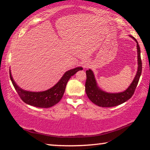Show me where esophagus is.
<instances>
[{
  "instance_id": "1",
  "label": "esophagus",
  "mask_w": 150,
  "mask_h": 150,
  "mask_svg": "<svg viewBox=\"0 0 150 150\" xmlns=\"http://www.w3.org/2000/svg\"><path fill=\"white\" fill-rule=\"evenodd\" d=\"M83 68H86V67H88V65L87 64V63H83Z\"/></svg>"
}]
</instances>
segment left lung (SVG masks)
I'll return each mask as SVG.
<instances>
[{
    "label": "left lung",
    "instance_id": "8db88e82",
    "mask_svg": "<svg viewBox=\"0 0 150 150\" xmlns=\"http://www.w3.org/2000/svg\"><path fill=\"white\" fill-rule=\"evenodd\" d=\"M133 38L137 44V52H138V71L134 77L132 83H131L129 87L123 92L118 93H110L100 89L97 85L95 75L93 71L88 69L86 71L87 75V80L85 83V91L88 98L91 102L95 104L98 106L102 107H112V106L121 105L132 96L134 91L138 85V81L140 77L142 69V59L140 56V48L136 39L133 36L130 35Z\"/></svg>",
    "mask_w": 150,
    "mask_h": 150
}]
</instances>
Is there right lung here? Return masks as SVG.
I'll use <instances>...</instances> for the list:
<instances>
[{
  "mask_svg": "<svg viewBox=\"0 0 150 150\" xmlns=\"http://www.w3.org/2000/svg\"><path fill=\"white\" fill-rule=\"evenodd\" d=\"M80 70H83V68L79 67L67 71L54 87L42 92H32L22 89L15 83L12 77L11 70L10 77L17 93L25 103L35 107L50 108L59 102L64 94L68 81L71 76L74 75L78 71Z\"/></svg>",
  "mask_w": 150,
  "mask_h": 150,
  "instance_id": "obj_1",
  "label": "right lung"
}]
</instances>
